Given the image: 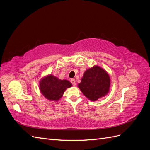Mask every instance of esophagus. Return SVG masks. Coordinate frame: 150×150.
<instances>
[{"instance_id":"esophagus-1","label":"esophagus","mask_w":150,"mask_h":150,"mask_svg":"<svg viewBox=\"0 0 150 150\" xmlns=\"http://www.w3.org/2000/svg\"><path fill=\"white\" fill-rule=\"evenodd\" d=\"M71 83L73 86H76V80L75 79H71Z\"/></svg>"}]
</instances>
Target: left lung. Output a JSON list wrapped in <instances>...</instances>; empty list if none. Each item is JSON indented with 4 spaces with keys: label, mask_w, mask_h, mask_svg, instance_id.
Masks as SVG:
<instances>
[{
    "label": "left lung",
    "mask_w": 150,
    "mask_h": 150,
    "mask_svg": "<svg viewBox=\"0 0 150 150\" xmlns=\"http://www.w3.org/2000/svg\"><path fill=\"white\" fill-rule=\"evenodd\" d=\"M110 86V76L98 66L86 71L78 84L84 96L93 101L105 96L109 91Z\"/></svg>",
    "instance_id": "1"
}]
</instances>
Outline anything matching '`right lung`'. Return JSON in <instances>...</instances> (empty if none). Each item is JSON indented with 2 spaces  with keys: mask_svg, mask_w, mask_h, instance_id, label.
<instances>
[{
  "mask_svg": "<svg viewBox=\"0 0 150 150\" xmlns=\"http://www.w3.org/2000/svg\"><path fill=\"white\" fill-rule=\"evenodd\" d=\"M71 86L69 81L59 79L52 75L43 78L39 83L40 90L44 96L51 101H58L65 90Z\"/></svg>",
  "mask_w": 150,
  "mask_h": 150,
  "instance_id": "1",
  "label": "right lung"
}]
</instances>
